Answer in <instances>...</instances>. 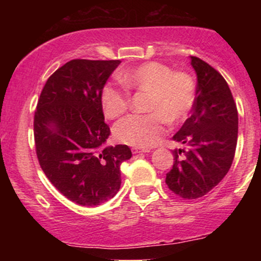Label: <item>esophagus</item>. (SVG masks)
Masks as SVG:
<instances>
[{
	"label": "esophagus",
	"mask_w": 261,
	"mask_h": 261,
	"mask_svg": "<svg viewBox=\"0 0 261 261\" xmlns=\"http://www.w3.org/2000/svg\"><path fill=\"white\" fill-rule=\"evenodd\" d=\"M146 152H149L148 149H141V148H133V153L134 154H139V153H146Z\"/></svg>",
	"instance_id": "1"
}]
</instances>
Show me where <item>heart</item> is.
<instances>
[{
    "label": "heart",
    "instance_id": "heart-1",
    "mask_svg": "<svg viewBox=\"0 0 261 261\" xmlns=\"http://www.w3.org/2000/svg\"><path fill=\"white\" fill-rule=\"evenodd\" d=\"M118 77L128 91L148 93L146 109L149 113L127 116L114 128L116 139L125 145L152 147L166 134L167 122L175 125L184 120L195 103L193 76L185 71H173L164 62H143ZM100 104L108 119H116L127 112L131 97L125 89L107 85L101 89Z\"/></svg>",
    "mask_w": 261,
    "mask_h": 261
}]
</instances>
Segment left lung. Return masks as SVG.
<instances>
[{"instance_id":"8db88e82","label":"left lung","mask_w":261,"mask_h":261,"mask_svg":"<svg viewBox=\"0 0 261 261\" xmlns=\"http://www.w3.org/2000/svg\"><path fill=\"white\" fill-rule=\"evenodd\" d=\"M191 65L197 74L196 99L190 118L173 136L188 149L173 151L174 163L166 178L169 190L189 200L206 195L222 180L238 139V110L226 80L196 56Z\"/></svg>"}]
</instances>
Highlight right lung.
I'll return each mask as SVG.
<instances>
[{
  "label": "right lung",
  "instance_id": "right-lung-1",
  "mask_svg": "<svg viewBox=\"0 0 261 261\" xmlns=\"http://www.w3.org/2000/svg\"><path fill=\"white\" fill-rule=\"evenodd\" d=\"M120 60L74 59L45 83L34 114L35 152L41 169L62 195L97 206L120 189L126 145L104 147L110 128L100 93Z\"/></svg>",
  "mask_w": 261,
  "mask_h": 261
}]
</instances>
